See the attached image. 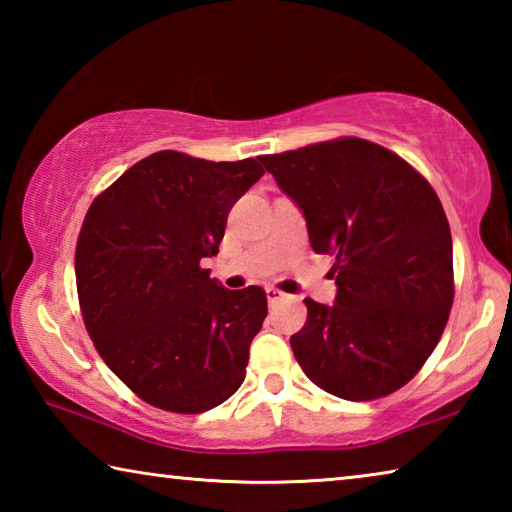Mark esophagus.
Masks as SVG:
<instances>
[{
  "label": "esophagus",
  "instance_id": "obj_1",
  "mask_svg": "<svg viewBox=\"0 0 512 512\" xmlns=\"http://www.w3.org/2000/svg\"><path fill=\"white\" fill-rule=\"evenodd\" d=\"M287 298V293H282L280 289H275V287H266V300H268V305H275V302H280V300H284Z\"/></svg>",
  "mask_w": 512,
  "mask_h": 512
}]
</instances>
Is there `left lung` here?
<instances>
[{
    "label": "left lung",
    "mask_w": 512,
    "mask_h": 512,
    "mask_svg": "<svg viewBox=\"0 0 512 512\" xmlns=\"http://www.w3.org/2000/svg\"><path fill=\"white\" fill-rule=\"evenodd\" d=\"M259 160L305 214L311 248L336 259L334 305L307 298L291 336L300 368L341 400L395 393L429 359L454 302L440 198L400 155L359 137Z\"/></svg>",
    "instance_id": "8db88e82"
}]
</instances>
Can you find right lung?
<instances>
[{"mask_svg":"<svg viewBox=\"0 0 512 512\" xmlns=\"http://www.w3.org/2000/svg\"><path fill=\"white\" fill-rule=\"evenodd\" d=\"M257 160L158 151L85 214L74 255L85 329L106 366L162 411H210L244 384L266 293L223 289L201 259L219 253L232 205L264 176Z\"/></svg>","mask_w":512,"mask_h":512,"instance_id":"obj_1","label":"right lung"}]
</instances>
